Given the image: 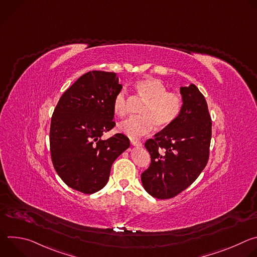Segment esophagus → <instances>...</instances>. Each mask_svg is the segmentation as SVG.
Wrapping results in <instances>:
<instances>
[{
	"label": "esophagus",
	"mask_w": 257,
	"mask_h": 257,
	"mask_svg": "<svg viewBox=\"0 0 257 257\" xmlns=\"http://www.w3.org/2000/svg\"><path fill=\"white\" fill-rule=\"evenodd\" d=\"M131 144L134 145V146H137V148H140V146H142V142L141 141H138V140H134V139H131L130 140Z\"/></svg>",
	"instance_id": "obj_1"
}]
</instances>
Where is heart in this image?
<instances>
[{
    "mask_svg": "<svg viewBox=\"0 0 257 257\" xmlns=\"http://www.w3.org/2000/svg\"><path fill=\"white\" fill-rule=\"evenodd\" d=\"M137 97L144 101L139 112L141 116L131 117L118 125V130L131 138H138L150 133L155 125L160 129L171 126L182 108L179 93L169 91L168 86L158 78H145L135 84ZM129 98L125 90L119 91L113 100L114 113L124 117L129 111Z\"/></svg>",
    "mask_w": 257,
    "mask_h": 257,
    "instance_id": "obj_1",
    "label": "heart"
}]
</instances>
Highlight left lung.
<instances>
[{"label":"left lung","instance_id":"8db88e82","mask_svg":"<svg viewBox=\"0 0 257 257\" xmlns=\"http://www.w3.org/2000/svg\"><path fill=\"white\" fill-rule=\"evenodd\" d=\"M180 92L183 105L176 121L144 144L152 162L141 174L142 185L159 199L173 198L188 188L209 158L211 118L206 100L194 84Z\"/></svg>","mask_w":257,"mask_h":257}]
</instances>
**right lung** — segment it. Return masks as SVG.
Returning a JSON list of instances; mask_svg holds the SVG:
<instances>
[{"mask_svg": "<svg viewBox=\"0 0 257 257\" xmlns=\"http://www.w3.org/2000/svg\"><path fill=\"white\" fill-rule=\"evenodd\" d=\"M122 84L114 72L90 71L60 97L52 116L50 151L54 168L70 188L92 194L105 186L115 160L130 146L114 128L113 100Z\"/></svg>", "mask_w": 257, "mask_h": 257, "instance_id": "right-lung-1", "label": "right lung"}]
</instances>
